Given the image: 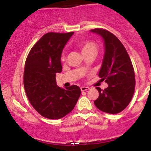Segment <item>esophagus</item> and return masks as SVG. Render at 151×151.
<instances>
[{
	"mask_svg": "<svg viewBox=\"0 0 151 151\" xmlns=\"http://www.w3.org/2000/svg\"><path fill=\"white\" fill-rule=\"evenodd\" d=\"M81 91H87L89 90V88L87 86H82V87H81Z\"/></svg>",
	"mask_w": 151,
	"mask_h": 151,
	"instance_id": "34e87169",
	"label": "esophagus"
}]
</instances>
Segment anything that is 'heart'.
<instances>
[{"label":"heart","instance_id":"b5f03b06","mask_svg":"<svg viewBox=\"0 0 151 151\" xmlns=\"http://www.w3.org/2000/svg\"><path fill=\"white\" fill-rule=\"evenodd\" d=\"M81 50L83 55L89 53H97L98 46L93 41H86L81 45Z\"/></svg>","mask_w":151,"mask_h":151}]
</instances>
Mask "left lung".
Masks as SVG:
<instances>
[{
    "mask_svg": "<svg viewBox=\"0 0 151 151\" xmlns=\"http://www.w3.org/2000/svg\"><path fill=\"white\" fill-rule=\"evenodd\" d=\"M91 32L99 35L104 43V56L98 76L108 86L99 93L95 106L103 112L116 114L131 101L135 90V73L126 48L116 35L106 30L96 28Z\"/></svg>",
    "mask_w": 151,
    "mask_h": 151,
    "instance_id": "1",
    "label": "left lung"
}]
</instances>
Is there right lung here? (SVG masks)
Listing matches in <instances>:
<instances>
[{"label":"right lung","mask_w":151,"mask_h":151,"mask_svg":"<svg viewBox=\"0 0 151 151\" xmlns=\"http://www.w3.org/2000/svg\"><path fill=\"white\" fill-rule=\"evenodd\" d=\"M73 33L45 34L31 48L25 63L27 97L35 111L49 119H60L68 114L81 96L78 86L61 88L55 79L56 73L62 71L63 50Z\"/></svg>","instance_id":"obj_1"}]
</instances>
